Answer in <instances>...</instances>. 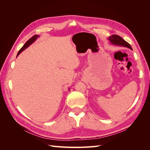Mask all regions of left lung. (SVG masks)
<instances>
[{
    "label": "left lung",
    "instance_id": "obj_1",
    "mask_svg": "<svg viewBox=\"0 0 150 150\" xmlns=\"http://www.w3.org/2000/svg\"><path fill=\"white\" fill-rule=\"evenodd\" d=\"M108 40L110 42V43L111 44L114 45V46L125 47L129 48L131 50H132V48H131L129 43L126 42L123 39H122L119 35H112L111 36L108 37Z\"/></svg>",
    "mask_w": 150,
    "mask_h": 150
}]
</instances>
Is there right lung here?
Returning a JSON list of instances; mask_svg holds the SVG:
<instances>
[{"instance_id":"1","label":"right lung","mask_w":150,"mask_h":150,"mask_svg":"<svg viewBox=\"0 0 150 150\" xmlns=\"http://www.w3.org/2000/svg\"><path fill=\"white\" fill-rule=\"evenodd\" d=\"M39 37V35H34V36H33V37H32L30 39H29L28 41H27L26 42H25V44L23 46H22V47L19 50V51L18 52V53H17V57L19 55V54L23 51H24V50L26 49V48H28L29 46H30V45L33 44V43H34L35 40H36V39H37ZM68 90H70V89L69 88V89Z\"/></svg>"}]
</instances>
